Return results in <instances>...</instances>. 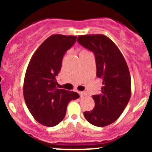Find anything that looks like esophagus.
I'll list each match as a JSON object with an SVG mask.
<instances>
[{
  "instance_id": "1",
  "label": "esophagus",
  "mask_w": 152,
  "mask_h": 152,
  "mask_svg": "<svg viewBox=\"0 0 152 152\" xmlns=\"http://www.w3.org/2000/svg\"><path fill=\"white\" fill-rule=\"evenodd\" d=\"M79 94L81 96H86V95H87V93H86V92H79Z\"/></svg>"
}]
</instances>
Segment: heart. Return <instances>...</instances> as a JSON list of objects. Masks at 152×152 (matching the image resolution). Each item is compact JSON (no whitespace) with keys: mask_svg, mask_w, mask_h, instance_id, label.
I'll return each instance as SVG.
<instances>
[{"mask_svg":"<svg viewBox=\"0 0 152 152\" xmlns=\"http://www.w3.org/2000/svg\"><path fill=\"white\" fill-rule=\"evenodd\" d=\"M85 51H87V50H82V52H85ZM82 52H81V53H82Z\"/></svg>","mask_w":152,"mask_h":152,"instance_id":"1","label":"heart"}]
</instances>
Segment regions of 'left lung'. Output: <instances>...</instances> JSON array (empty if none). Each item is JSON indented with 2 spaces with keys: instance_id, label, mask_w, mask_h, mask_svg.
Instances as JSON below:
<instances>
[{
  "instance_id": "obj_1",
  "label": "left lung",
  "mask_w": 152,
  "mask_h": 152,
  "mask_svg": "<svg viewBox=\"0 0 152 152\" xmlns=\"http://www.w3.org/2000/svg\"><path fill=\"white\" fill-rule=\"evenodd\" d=\"M77 41L94 53L96 76L103 85L100 94L93 96L95 107L84 115L93 125L106 126L120 117L131 97L129 67L117 45L105 35H80Z\"/></svg>"
}]
</instances>
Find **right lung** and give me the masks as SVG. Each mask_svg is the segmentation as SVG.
Segmentation results:
<instances>
[{
    "mask_svg": "<svg viewBox=\"0 0 152 152\" xmlns=\"http://www.w3.org/2000/svg\"><path fill=\"white\" fill-rule=\"evenodd\" d=\"M76 40V36L51 35L37 49L27 67L24 99L35 120L45 126L60 123L69 102L79 98L76 92L58 89L56 79L65 52Z\"/></svg>",
    "mask_w": 152,
    "mask_h": 152,
    "instance_id": "add662e5",
    "label": "right lung"
}]
</instances>
